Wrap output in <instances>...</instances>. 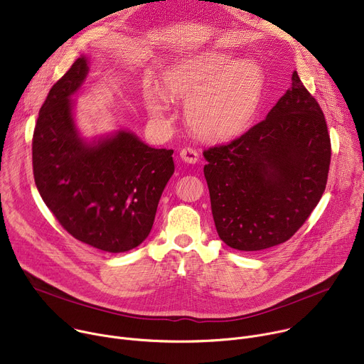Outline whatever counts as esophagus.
<instances>
[{
	"label": "esophagus",
	"mask_w": 364,
	"mask_h": 364,
	"mask_svg": "<svg viewBox=\"0 0 364 364\" xmlns=\"http://www.w3.org/2000/svg\"><path fill=\"white\" fill-rule=\"evenodd\" d=\"M180 157H181L183 161H186L188 164H196L198 161V159H200V155H198V152L194 148L186 146V148H183L180 151Z\"/></svg>",
	"instance_id": "34e87169"
}]
</instances>
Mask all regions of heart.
<instances>
[{
    "mask_svg": "<svg viewBox=\"0 0 364 364\" xmlns=\"http://www.w3.org/2000/svg\"><path fill=\"white\" fill-rule=\"evenodd\" d=\"M166 87L188 99L186 117L200 135L222 139L242 131L261 100L264 73L256 63L229 51H207L183 59L166 73ZM146 108L155 118L170 114V100L157 86L145 90Z\"/></svg>",
    "mask_w": 364,
    "mask_h": 364,
    "instance_id": "heart-1",
    "label": "heart"
}]
</instances>
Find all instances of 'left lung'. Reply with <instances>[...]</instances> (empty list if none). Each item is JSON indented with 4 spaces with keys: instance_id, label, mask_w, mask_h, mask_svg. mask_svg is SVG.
Here are the masks:
<instances>
[{
    "instance_id": "left-lung-1",
    "label": "left lung",
    "mask_w": 364,
    "mask_h": 364,
    "mask_svg": "<svg viewBox=\"0 0 364 364\" xmlns=\"http://www.w3.org/2000/svg\"><path fill=\"white\" fill-rule=\"evenodd\" d=\"M219 237L245 252L287 242L318 204L331 142L324 114L296 72L267 118L203 152Z\"/></svg>"
}]
</instances>
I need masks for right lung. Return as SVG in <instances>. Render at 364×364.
I'll return each mask as SVG.
<instances>
[{
  "label": "right lung",
  "instance_id": "right-lung-1",
  "mask_svg": "<svg viewBox=\"0 0 364 364\" xmlns=\"http://www.w3.org/2000/svg\"><path fill=\"white\" fill-rule=\"evenodd\" d=\"M89 72L79 58L50 89L33 134L37 190L59 223L77 240L111 253L141 245L174 173L173 149H157L134 132L86 141L72 96Z\"/></svg>",
  "mask_w": 364,
  "mask_h": 364
}]
</instances>
